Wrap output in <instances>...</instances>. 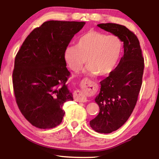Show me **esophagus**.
Here are the masks:
<instances>
[{"mask_svg":"<svg viewBox=\"0 0 159 159\" xmlns=\"http://www.w3.org/2000/svg\"><path fill=\"white\" fill-rule=\"evenodd\" d=\"M92 85L89 82H83L82 85V89L84 90H89ZM74 98L76 101L80 102H85L87 101V98L85 95V93H83L81 90H76L74 93Z\"/></svg>","mask_w":159,"mask_h":159,"instance_id":"1","label":"esophagus"}]
</instances>
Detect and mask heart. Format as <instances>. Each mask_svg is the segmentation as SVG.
I'll list each match as a JSON object with an SVG mask.
<instances>
[{"mask_svg":"<svg viewBox=\"0 0 159 159\" xmlns=\"http://www.w3.org/2000/svg\"><path fill=\"white\" fill-rule=\"evenodd\" d=\"M121 49L118 37L90 30L79 38L76 46L66 48L64 57L72 71H79L87 60L88 73L104 76L114 69Z\"/></svg>","mask_w":159,"mask_h":159,"instance_id":"b5f03b06","label":"heart"}]
</instances>
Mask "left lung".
Here are the masks:
<instances>
[{
	"label": "left lung",
	"instance_id": "1",
	"mask_svg": "<svg viewBox=\"0 0 159 159\" xmlns=\"http://www.w3.org/2000/svg\"><path fill=\"white\" fill-rule=\"evenodd\" d=\"M98 26L119 38L124 48L116 68L100 82V93L95 98L99 112L90 121L95 131L111 133L127 121L136 105L142 83L144 57L138 37L125 26L114 23Z\"/></svg>",
	"mask_w": 159,
	"mask_h": 159
}]
</instances>
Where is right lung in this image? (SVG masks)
<instances>
[{"mask_svg": "<svg viewBox=\"0 0 159 159\" xmlns=\"http://www.w3.org/2000/svg\"><path fill=\"white\" fill-rule=\"evenodd\" d=\"M84 21H47L35 28L16 55L13 90L19 109L32 125L50 129L62 121L64 102L73 100L64 54Z\"/></svg>", "mask_w": 159, "mask_h": 159, "instance_id": "obj_1", "label": "right lung"}]
</instances>
